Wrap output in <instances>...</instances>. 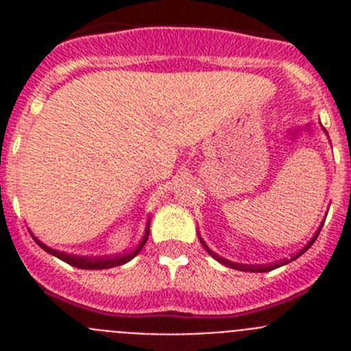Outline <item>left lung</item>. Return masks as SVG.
Returning a JSON list of instances; mask_svg holds the SVG:
<instances>
[{
    "instance_id": "1",
    "label": "left lung",
    "mask_w": 351,
    "mask_h": 351,
    "mask_svg": "<svg viewBox=\"0 0 351 351\" xmlns=\"http://www.w3.org/2000/svg\"><path fill=\"white\" fill-rule=\"evenodd\" d=\"M322 226H324V225H320V226H318V230L315 232V235H313V237H311V241H309V243L306 244V246H304L302 250H300L299 253H297V255L293 256V258H290V260H285V262H280V263H274V265H267V267H263V265H246V263H235V262H230V260H226V258H223V256L216 255V253H214V251L210 250V247L207 246L206 243H204V239L200 237V235H198V239H200V243H202L204 250H206L207 253H209V255L213 256L214 260H218L219 263H223V265H226V267H230V269H237V271H244V272H269V271H272V269H278V267H281V265H287L288 262H291V260L299 258V256L302 255V253H306V251H308L309 247L313 246V243H315V241H316V237H318V234H320Z\"/></svg>"
}]
</instances>
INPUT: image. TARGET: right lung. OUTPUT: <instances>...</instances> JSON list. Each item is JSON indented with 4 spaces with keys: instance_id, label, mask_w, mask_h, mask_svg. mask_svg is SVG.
<instances>
[{
    "instance_id": "right-lung-1",
    "label": "right lung",
    "mask_w": 351,
    "mask_h": 351,
    "mask_svg": "<svg viewBox=\"0 0 351 351\" xmlns=\"http://www.w3.org/2000/svg\"><path fill=\"white\" fill-rule=\"evenodd\" d=\"M149 221L151 219H147V223H145V230H144V235H142V241L138 243V246L135 247L133 251H130V253H126V255H119V256H114V258H100V256H95V258H91V256H77V255H68V253H63V251H58V250H52V247L45 246V244L42 243V241H38V239L33 235V239H35V243L38 244L40 247H42L43 251H47V253H51V255L58 256L60 260H63V262L70 263V265H73V267L77 269H93V271H96V269H110V267H117V265H123V263L130 262V260L133 258V256H137L138 253H141V250L144 247V244L147 243V237H149Z\"/></svg>"
}]
</instances>
